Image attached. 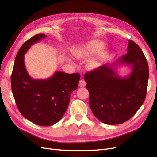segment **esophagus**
I'll use <instances>...</instances> for the list:
<instances>
[{
	"mask_svg": "<svg viewBox=\"0 0 157 157\" xmlns=\"http://www.w3.org/2000/svg\"><path fill=\"white\" fill-rule=\"evenodd\" d=\"M86 85V83L84 80H83V79H81L80 81L79 82V86H80V87H84V86Z\"/></svg>",
	"mask_w": 157,
	"mask_h": 157,
	"instance_id": "obj_1",
	"label": "esophagus"
}]
</instances>
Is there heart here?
Returning <instances> with one entry per match:
<instances>
[{"label":"heart","instance_id":"heart-1","mask_svg":"<svg viewBox=\"0 0 157 157\" xmlns=\"http://www.w3.org/2000/svg\"><path fill=\"white\" fill-rule=\"evenodd\" d=\"M104 46L105 44L103 42L94 40L88 42L84 44L73 48L72 52L73 55L78 58L88 57V56L94 55L98 52L104 47ZM105 55V52L99 53L98 55L90 60L88 62L89 66L92 68L98 67L101 65V63L104 59Z\"/></svg>","mask_w":157,"mask_h":157}]
</instances>
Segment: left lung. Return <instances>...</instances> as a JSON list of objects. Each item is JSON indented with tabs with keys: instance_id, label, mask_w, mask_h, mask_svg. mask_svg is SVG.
<instances>
[{
	"instance_id": "1",
	"label": "left lung",
	"mask_w": 157,
	"mask_h": 157,
	"mask_svg": "<svg viewBox=\"0 0 157 157\" xmlns=\"http://www.w3.org/2000/svg\"><path fill=\"white\" fill-rule=\"evenodd\" d=\"M117 64L129 65L131 73L125 78L119 76L114 68ZM148 76V65L144 53L137 44L129 40L127 54L113 65L105 64L84 75L93 114L108 125L128 121L144 101Z\"/></svg>"
}]
</instances>
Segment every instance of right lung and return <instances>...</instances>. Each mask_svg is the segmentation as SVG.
Masks as SVG:
<instances>
[{"label": "right lung", "mask_w": 157, "mask_h": 157, "mask_svg": "<svg viewBox=\"0 0 157 157\" xmlns=\"http://www.w3.org/2000/svg\"><path fill=\"white\" fill-rule=\"evenodd\" d=\"M46 36L36 34L21 46L16 55L11 78L12 92L19 112L25 119L40 126L54 125L61 120L80 79L78 73L56 71L45 79H34L28 74L24 55L32 45Z\"/></svg>", "instance_id": "obj_1"}]
</instances>
